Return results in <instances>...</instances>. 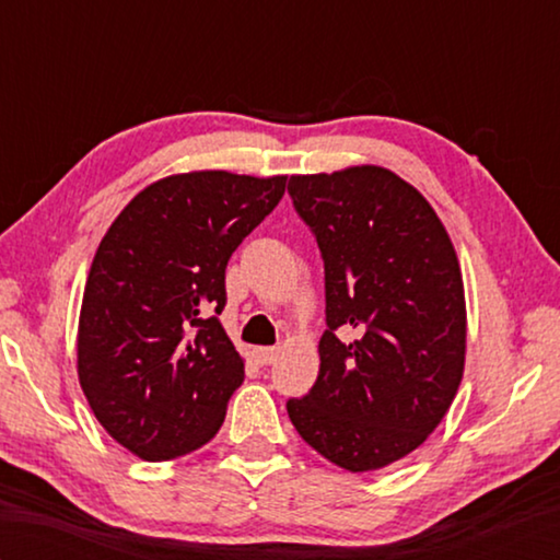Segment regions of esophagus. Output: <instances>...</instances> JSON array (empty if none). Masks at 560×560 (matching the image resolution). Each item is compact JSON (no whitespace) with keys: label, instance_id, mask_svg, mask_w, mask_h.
Listing matches in <instances>:
<instances>
[{"label":"esophagus","instance_id":"esophagus-1","mask_svg":"<svg viewBox=\"0 0 560 560\" xmlns=\"http://www.w3.org/2000/svg\"><path fill=\"white\" fill-rule=\"evenodd\" d=\"M253 355H255V361L259 363V365H269V363H273L279 359V351L273 349V347H257L255 351H253Z\"/></svg>","mask_w":560,"mask_h":560}]
</instances>
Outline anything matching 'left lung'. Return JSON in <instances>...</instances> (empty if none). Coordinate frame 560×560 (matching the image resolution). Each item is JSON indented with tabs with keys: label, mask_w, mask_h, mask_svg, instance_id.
Segmentation results:
<instances>
[{
	"label": "left lung",
	"mask_w": 560,
	"mask_h": 560,
	"mask_svg": "<svg viewBox=\"0 0 560 560\" xmlns=\"http://www.w3.org/2000/svg\"><path fill=\"white\" fill-rule=\"evenodd\" d=\"M289 195L323 253L327 301L319 373L289 419L337 467L383 469L435 431L462 383L457 253L419 189L380 165L291 175Z\"/></svg>",
	"instance_id": "8db88e82"
}]
</instances>
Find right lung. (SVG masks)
Listing matches in <instances>:
<instances>
[{
    "instance_id": "obj_1",
    "label": "right lung",
    "mask_w": 560,
    "mask_h": 560,
    "mask_svg": "<svg viewBox=\"0 0 560 560\" xmlns=\"http://www.w3.org/2000/svg\"><path fill=\"white\" fill-rule=\"evenodd\" d=\"M287 175H168L129 201L93 257L77 368L98 423L147 462L219 433L245 361L219 317L225 265L273 211Z\"/></svg>"
}]
</instances>
